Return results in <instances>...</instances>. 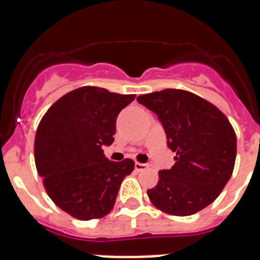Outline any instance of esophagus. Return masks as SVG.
<instances>
[{"mask_svg": "<svg viewBox=\"0 0 260 260\" xmlns=\"http://www.w3.org/2000/svg\"><path fill=\"white\" fill-rule=\"evenodd\" d=\"M147 168V164H143V162H135V171L142 172Z\"/></svg>", "mask_w": 260, "mask_h": 260, "instance_id": "34e87169", "label": "esophagus"}]
</instances>
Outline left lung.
<instances>
[{
  "label": "left lung",
  "instance_id": "left-lung-1",
  "mask_svg": "<svg viewBox=\"0 0 260 260\" xmlns=\"http://www.w3.org/2000/svg\"><path fill=\"white\" fill-rule=\"evenodd\" d=\"M157 114L176 164L158 172L147 190L156 208L190 216L210 206L231 178L237 153L233 126L219 108L185 89L168 88L137 98Z\"/></svg>",
  "mask_w": 260,
  "mask_h": 260
}]
</instances>
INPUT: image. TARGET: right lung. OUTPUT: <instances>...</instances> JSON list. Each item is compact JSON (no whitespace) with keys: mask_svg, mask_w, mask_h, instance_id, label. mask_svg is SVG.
<instances>
[{"mask_svg":"<svg viewBox=\"0 0 260 260\" xmlns=\"http://www.w3.org/2000/svg\"><path fill=\"white\" fill-rule=\"evenodd\" d=\"M135 95L84 86L59 98L35 135V164L49 198L78 220L104 217L134 161H110L103 146L113 143L118 113Z\"/></svg>","mask_w":260,"mask_h":260,"instance_id":"obj_1","label":"right lung"}]
</instances>
